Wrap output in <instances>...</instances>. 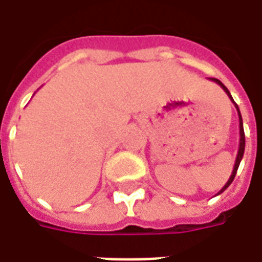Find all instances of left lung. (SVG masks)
<instances>
[{
	"mask_svg": "<svg viewBox=\"0 0 262 262\" xmlns=\"http://www.w3.org/2000/svg\"><path fill=\"white\" fill-rule=\"evenodd\" d=\"M209 80H212V81H214L216 84H219V85L222 86V88H223V91H225L226 94H227V97L230 98L231 102L234 103V106H236V109H237V114H238V127H240V143H238V151H237L236 163H234V167H233V171H231V176H230V178H229V181L226 182L225 187L222 188V189H220V191H219V193H217V195H220V193L225 191L226 188L230 185L231 182H233V180H234V177H236V172H237V170H238V165H240V161H242L243 156H244V147H246V136H244V127H243V118H242V114H240V109H238V106H237V103L234 102V101H233V98H231L229 90H227V88H226V86L223 85V82L217 80V78H209Z\"/></svg>",
	"mask_w": 262,
	"mask_h": 262,
	"instance_id": "1",
	"label": "left lung"
}]
</instances>
